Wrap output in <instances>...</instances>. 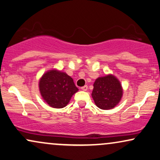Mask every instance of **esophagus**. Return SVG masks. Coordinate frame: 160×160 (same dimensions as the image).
<instances>
[{"mask_svg":"<svg viewBox=\"0 0 160 160\" xmlns=\"http://www.w3.org/2000/svg\"><path fill=\"white\" fill-rule=\"evenodd\" d=\"M81 89H82L83 91H87V90H88V85H84V86L82 87V88H81Z\"/></svg>","mask_w":160,"mask_h":160,"instance_id":"obj_1","label":"esophagus"}]
</instances>
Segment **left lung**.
Here are the masks:
<instances>
[{
  "label": "left lung",
  "instance_id": "1",
  "mask_svg": "<svg viewBox=\"0 0 160 160\" xmlns=\"http://www.w3.org/2000/svg\"><path fill=\"white\" fill-rule=\"evenodd\" d=\"M123 95L121 82L113 75L99 77L93 84L92 97L101 109H111L118 104Z\"/></svg>",
  "mask_w": 160,
  "mask_h": 160
}]
</instances>
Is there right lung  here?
Returning a JSON list of instances; mask_svg holds the SVG:
<instances>
[{"label":"right lung","mask_w":160,"mask_h":160,"mask_svg":"<svg viewBox=\"0 0 160 160\" xmlns=\"http://www.w3.org/2000/svg\"><path fill=\"white\" fill-rule=\"evenodd\" d=\"M39 88L43 100L50 107L58 109L66 107L72 95L78 90L70 76L55 69L43 74Z\"/></svg>","instance_id":"right-lung-1"}]
</instances>
